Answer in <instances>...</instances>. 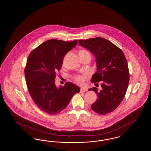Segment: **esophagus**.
<instances>
[{"instance_id":"1","label":"esophagus","mask_w":151,"mask_h":151,"mask_svg":"<svg viewBox=\"0 0 151 151\" xmlns=\"http://www.w3.org/2000/svg\"><path fill=\"white\" fill-rule=\"evenodd\" d=\"M88 91V88H85V87H83L81 88L80 89V92L81 93H83V92H85V91Z\"/></svg>"}]
</instances>
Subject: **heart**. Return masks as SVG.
Instances as JSON below:
<instances>
[{
	"label": "heart",
	"mask_w": 151,
	"mask_h": 151,
	"mask_svg": "<svg viewBox=\"0 0 151 151\" xmlns=\"http://www.w3.org/2000/svg\"><path fill=\"white\" fill-rule=\"evenodd\" d=\"M81 51H84V52H87L86 50H81ZM88 73H86L84 75H76L75 76L74 80L78 84H83L85 81V78L88 76Z\"/></svg>",
	"instance_id": "obj_1"
}]
</instances>
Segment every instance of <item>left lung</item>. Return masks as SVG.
<instances>
[{"label":"left lung","mask_w":151,"mask_h":151,"mask_svg":"<svg viewBox=\"0 0 151 151\" xmlns=\"http://www.w3.org/2000/svg\"><path fill=\"white\" fill-rule=\"evenodd\" d=\"M78 42L96 58L97 71L91 82L102 83L100 91L96 87L89 89L98 96L91 109L99 115H106L114 111L125 96L130 79L126 58L121 49L103 37L79 40Z\"/></svg>","instance_id":"8db88e82"}]
</instances>
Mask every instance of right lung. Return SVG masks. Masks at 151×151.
<instances>
[{
    "label": "right lung",
    "mask_w": 151,
    "mask_h": 151,
    "mask_svg": "<svg viewBox=\"0 0 151 151\" xmlns=\"http://www.w3.org/2000/svg\"><path fill=\"white\" fill-rule=\"evenodd\" d=\"M78 40H48L33 50L28 57L24 75L28 91L35 104L50 115L60 113L66 107L80 88L70 82L57 88L55 84L65 55Z\"/></svg>",
    "instance_id": "obj_1"
}]
</instances>
